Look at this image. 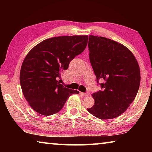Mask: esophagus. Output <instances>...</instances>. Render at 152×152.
<instances>
[{
  "label": "esophagus",
  "mask_w": 152,
  "mask_h": 152,
  "mask_svg": "<svg viewBox=\"0 0 152 152\" xmlns=\"http://www.w3.org/2000/svg\"><path fill=\"white\" fill-rule=\"evenodd\" d=\"M81 94L82 95V96H88V95L90 94V92H85V93H84V92H81Z\"/></svg>",
  "instance_id": "1"
}]
</instances>
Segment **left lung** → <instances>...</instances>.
<instances>
[{"label":"left lung","mask_w":152,"mask_h":152,"mask_svg":"<svg viewBox=\"0 0 152 152\" xmlns=\"http://www.w3.org/2000/svg\"><path fill=\"white\" fill-rule=\"evenodd\" d=\"M89 59L102 91L92 94L93 107L88 111L101 119L123 114L134 101L140 84V69L127 48L103 37L89 35Z\"/></svg>","instance_id":"8db88e82"}]
</instances>
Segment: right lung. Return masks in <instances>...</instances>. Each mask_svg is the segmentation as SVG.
Segmentation results:
<instances>
[{
	"label": "right lung",
	"mask_w": 152,
	"mask_h": 152,
	"mask_svg": "<svg viewBox=\"0 0 152 152\" xmlns=\"http://www.w3.org/2000/svg\"><path fill=\"white\" fill-rule=\"evenodd\" d=\"M88 38V35L49 38L27 53L19 80L25 99L35 111L45 116L55 114L69 96L79 93L64 87L57 80L70 61L85 50Z\"/></svg>",
	"instance_id": "add662e5"
}]
</instances>
